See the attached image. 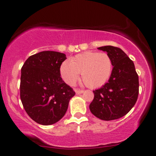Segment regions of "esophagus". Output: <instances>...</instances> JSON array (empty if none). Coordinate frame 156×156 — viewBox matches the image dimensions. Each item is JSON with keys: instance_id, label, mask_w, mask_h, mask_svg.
<instances>
[{"instance_id": "1", "label": "esophagus", "mask_w": 156, "mask_h": 156, "mask_svg": "<svg viewBox=\"0 0 156 156\" xmlns=\"http://www.w3.org/2000/svg\"><path fill=\"white\" fill-rule=\"evenodd\" d=\"M76 94H80L83 93V90H81V89H76Z\"/></svg>"}]
</instances>
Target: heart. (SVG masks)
Wrapping results in <instances>:
<instances>
[{
  "mask_svg": "<svg viewBox=\"0 0 156 156\" xmlns=\"http://www.w3.org/2000/svg\"><path fill=\"white\" fill-rule=\"evenodd\" d=\"M112 71V61L106 53L87 51L77 54L60 67V74L65 83L73 85L81 73L82 80L88 87L99 88L110 78Z\"/></svg>",
  "mask_w": 156,
  "mask_h": 156,
  "instance_id": "1",
  "label": "heart"
}]
</instances>
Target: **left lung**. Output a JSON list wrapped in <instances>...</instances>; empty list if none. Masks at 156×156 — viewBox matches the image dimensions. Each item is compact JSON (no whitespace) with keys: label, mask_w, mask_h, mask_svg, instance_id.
Segmentation results:
<instances>
[{"label":"left lung","mask_w":156,"mask_h":156,"mask_svg":"<svg viewBox=\"0 0 156 156\" xmlns=\"http://www.w3.org/2000/svg\"><path fill=\"white\" fill-rule=\"evenodd\" d=\"M112 61V71L108 83L93 91L94 97L89 105L91 113L104 121L119 119L134 106L139 94V77L134 64L120 48L99 47Z\"/></svg>","instance_id":"8db88e82"}]
</instances>
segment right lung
Segmentation results:
<instances>
[{
	"mask_svg": "<svg viewBox=\"0 0 156 156\" xmlns=\"http://www.w3.org/2000/svg\"><path fill=\"white\" fill-rule=\"evenodd\" d=\"M66 59L63 53L44 51L30 56L22 67L20 98L27 115L39 124L59 121L76 94L60 76Z\"/></svg>",
	"mask_w": 156,
	"mask_h": 156,
	"instance_id": "obj_1",
	"label": "right lung"
}]
</instances>
